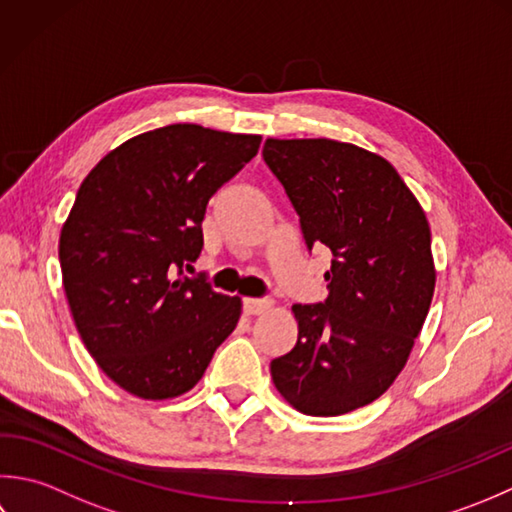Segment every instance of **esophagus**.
<instances>
[{
  "label": "esophagus",
  "instance_id": "34e87169",
  "mask_svg": "<svg viewBox=\"0 0 512 512\" xmlns=\"http://www.w3.org/2000/svg\"><path fill=\"white\" fill-rule=\"evenodd\" d=\"M274 302L265 298H245V314L247 316H260L271 309Z\"/></svg>",
  "mask_w": 512,
  "mask_h": 512
}]
</instances>
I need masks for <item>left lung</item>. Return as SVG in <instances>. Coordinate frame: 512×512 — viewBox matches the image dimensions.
Masks as SVG:
<instances>
[{
	"instance_id": "obj_1",
	"label": "left lung",
	"mask_w": 512,
	"mask_h": 512,
	"mask_svg": "<svg viewBox=\"0 0 512 512\" xmlns=\"http://www.w3.org/2000/svg\"><path fill=\"white\" fill-rule=\"evenodd\" d=\"M263 156L309 249L333 252L329 298L291 307L298 340L271 362V380L305 415L356 411L395 382L429 314V221L398 170L353 143L269 137Z\"/></svg>"
}]
</instances>
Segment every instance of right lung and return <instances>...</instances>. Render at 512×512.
Segmentation results:
<instances>
[{
	"instance_id": "1",
	"label": "right lung",
	"mask_w": 512,
	"mask_h": 512,
	"mask_svg": "<svg viewBox=\"0 0 512 512\" xmlns=\"http://www.w3.org/2000/svg\"><path fill=\"white\" fill-rule=\"evenodd\" d=\"M260 139L165 125L110 150L83 179L61 227V276L88 353L130 395L194 389L236 329L241 298L174 274L201 254L207 203Z\"/></svg>"
}]
</instances>
